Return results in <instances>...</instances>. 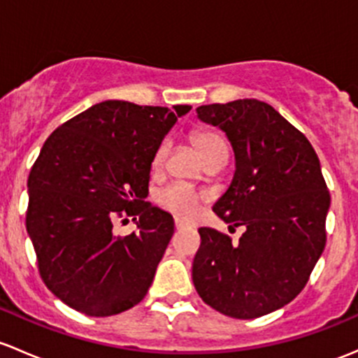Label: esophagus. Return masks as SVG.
I'll list each match as a JSON object with an SVG mask.
<instances>
[{
	"label": "esophagus",
	"instance_id": "obj_1",
	"mask_svg": "<svg viewBox=\"0 0 358 358\" xmlns=\"http://www.w3.org/2000/svg\"><path fill=\"white\" fill-rule=\"evenodd\" d=\"M185 227H187V224L183 223L182 220H178V217H175V228H176V229H183Z\"/></svg>",
	"mask_w": 358,
	"mask_h": 358
}]
</instances>
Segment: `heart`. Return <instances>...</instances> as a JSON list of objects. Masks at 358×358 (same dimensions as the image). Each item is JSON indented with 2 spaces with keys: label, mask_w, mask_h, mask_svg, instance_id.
<instances>
[{
  "label": "heart",
  "mask_w": 358,
  "mask_h": 358,
  "mask_svg": "<svg viewBox=\"0 0 358 358\" xmlns=\"http://www.w3.org/2000/svg\"><path fill=\"white\" fill-rule=\"evenodd\" d=\"M194 144L195 148L199 149L201 156L204 157V161H208L209 157L216 156L221 150H227V144H224L223 138L220 137L214 131H197L194 134ZM169 152V144L168 142H163L154 154L152 159V168L159 169L163 168L164 161H166V156ZM204 199V195L199 194L194 187L187 185V183L176 182L171 183V185L164 187L157 192V204L163 209L169 210V213L176 214L180 217H192L195 213H197L199 204Z\"/></svg>",
  "instance_id": "heart-1"
}]
</instances>
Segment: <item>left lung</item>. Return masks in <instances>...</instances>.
<instances>
[{"mask_svg": "<svg viewBox=\"0 0 358 358\" xmlns=\"http://www.w3.org/2000/svg\"><path fill=\"white\" fill-rule=\"evenodd\" d=\"M197 118L223 130L235 152V175L213 210L245 233L233 243L199 229L194 287L221 314L261 317L302 292L324 250L331 197L321 163L306 135L262 101L199 106Z\"/></svg>", "mask_w": 358, "mask_h": 358, "instance_id": "8db88e82", "label": "left lung"}]
</instances>
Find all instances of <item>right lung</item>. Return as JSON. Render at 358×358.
<instances>
[{
	"instance_id": "right-lung-1",
	"label": "right lung",
	"mask_w": 358,
	"mask_h": 358,
	"mask_svg": "<svg viewBox=\"0 0 358 358\" xmlns=\"http://www.w3.org/2000/svg\"><path fill=\"white\" fill-rule=\"evenodd\" d=\"M192 106L173 110L103 101L58 127L29 175L27 233L46 287L92 317L120 314L145 296L175 223L145 202L150 164ZM139 217L118 237L116 217Z\"/></svg>"
}]
</instances>
